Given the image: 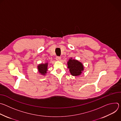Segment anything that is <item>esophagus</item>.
Segmentation results:
<instances>
[{
    "instance_id": "obj_1",
    "label": "esophagus",
    "mask_w": 121,
    "mask_h": 121,
    "mask_svg": "<svg viewBox=\"0 0 121 121\" xmlns=\"http://www.w3.org/2000/svg\"><path fill=\"white\" fill-rule=\"evenodd\" d=\"M56 60H57V61H60V59H61V57L60 56H56Z\"/></svg>"
}]
</instances>
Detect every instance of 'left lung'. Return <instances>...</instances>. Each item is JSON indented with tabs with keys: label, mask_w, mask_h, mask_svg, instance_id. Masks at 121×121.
Segmentation results:
<instances>
[{
	"label": "left lung",
	"mask_w": 121,
	"mask_h": 121,
	"mask_svg": "<svg viewBox=\"0 0 121 121\" xmlns=\"http://www.w3.org/2000/svg\"><path fill=\"white\" fill-rule=\"evenodd\" d=\"M67 65L71 74L74 76L80 75L84 70V67L81 63L76 60H72V58L68 61Z\"/></svg>",
	"instance_id": "1"
}]
</instances>
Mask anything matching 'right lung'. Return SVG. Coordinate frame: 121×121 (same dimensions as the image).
Masks as SVG:
<instances>
[{
  "mask_svg": "<svg viewBox=\"0 0 121 121\" xmlns=\"http://www.w3.org/2000/svg\"><path fill=\"white\" fill-rule=\"evenodd\" d=\"M47 66H48V63H45L44 64H40L38 66V69L39 72L43 75H45V73H46V71L47 70Z\"/></svg>",
  "mask_w": 121,
  "mask_h": 121,
  "instance_id": "obj_1",
  "label": "right lung"
}]
</instances>
